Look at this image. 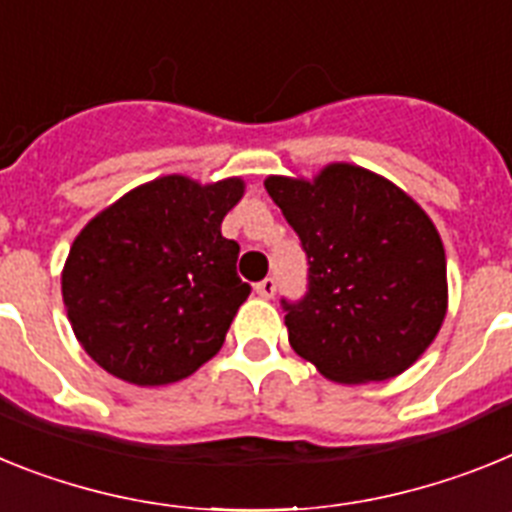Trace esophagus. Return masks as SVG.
Returning <instances> with one entry per match:
<instances>
[{"label":"esophagus","mask_w":512,"mask_h":512,"mask_svg":"<svg viewBox=\"0 0 512 512\" xmlns=\"http://www.w3.org/2000/svg\"><path fill=\"white\" fill-rule=\"evenodd\" d=\"M255 291L260 293L262 299H273V296H275V278H265V281H260L255 286Z\"/></svg>","instance_id":"34e87169"}]
</instances>
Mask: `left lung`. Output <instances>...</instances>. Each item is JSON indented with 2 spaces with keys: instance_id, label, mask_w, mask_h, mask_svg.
Listing matches in <instances>:
<instances>
[{
  "instance_id": "obj_1",
  "label": "left lung",
  "mask_w": 512,
  "mask_h": 512,
  "mask_svg": "<svg viewBox=\"0 0 512 512\" xmlns=\"http://www.w3.org/2000/svg\"><path fill=\"white\" fill-rule=\"evenodd\" d=\"M309 257V293L286 304L291 348L337 384L404 373L448 311L446 250L430 216L376 172L332 162L265 177Z\"/></svg>"
}]
</instances>
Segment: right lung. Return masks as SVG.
<instances>
[{
  "label": "right lung",
  "mask_w": 512,
  "mask_h": 512,
  "mask_svg": "<svg viewBox=\"0 0 512 512\" xmlns=\"http://www.w3.org/2000/svg\"><path fill=\"white\" fill-rule=\"evenodd\" d=\"M242 177L198 182L164 175L102 208L61 270L66 317L79 345L115 379L164 386L219 353L250 296L239 244L221 234L242 201Z\"/></svg>",
  "instance_id": "1"
}]
</instances>
